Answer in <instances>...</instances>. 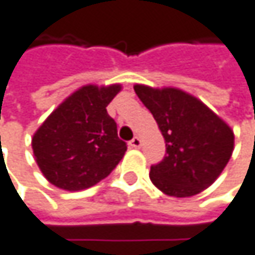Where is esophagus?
Segmentation results:
<instances>
[{
	"label": "esophagus",
	"instance_id": "34e87169",
	"mask_svg": "<svg viewBox=\"0 0 255 255\" xmlns=\"http://www.w3.org/2000/svg\"><path fill=\"white\" fill-rule=\"evenodd\" d=\"M128 145H130V148H134V149H137V148H140V145H142V140H140V137H137V136H136V137H134V139H133V140H131Z\"/></svg>",
	"mask_w": 255,
	"mask_h": 255
}]
</instances>
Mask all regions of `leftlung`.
I'll return each mask as SVG.
<instances>
[{
  "label": "left lung",
  "mask_w": 255,
  "mask_h": 255,
  "mask_svg": "<svg viewBox=\"0 0 255 255\" xmlns=\"http://www.w3.org/2000/svg\"><path fill=\"white\" fill-rule=\"evenodd\" d=\"M166 140V157L151 166L152 184L167 196L191 197L211 187L227 166L235 134L199 98L178 88L134 85Z\"/></svg>",
  "instance_id": "left-lung-1"
}]
</instances>
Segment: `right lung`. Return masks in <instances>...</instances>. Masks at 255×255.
I'll return each mask as SVG.
<instances>
[{
    "label": "right lung",
    "mask_w": 255,
    "mask_h": 255,
    "mask_svg": "<svg viewBox=\"0 0 255 255\" xmlns=\"http://www.w3.org/2000/svg\"><path fill=\"white\" fill-rule=\"evenodd\" d=\"M121 85H85L67 97L32 137L35 161L44 178L67 191L86 190L122 160L127 143L106 107Z\"/></svg>",
    "instance_id": "add662e5"
}]
</instances>
